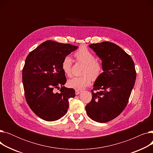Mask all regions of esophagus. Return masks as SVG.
Instances as JSON below:
<instances>
[{"mask_svg": "<svg viewBox=\"0 0 153 153\" xmlns=\"http://www.w3.org/2000/svg\"><path fill=\"white\" fill-rule=\"evenodd\" d=\"M81 92V91H80V90H78V89H76V95H78V94H79Z\"/></svg>", "mask_w": 153, "mask_h": 153, "instance_id": "esophagus-1", "label": "esophagus"}]
</instances>
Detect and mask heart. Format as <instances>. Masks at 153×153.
<instances>
[{
  "label": "heart",
  "mask_w": 153,
  "mask_h": 153,
  "mask_svg": "<svg viewBox=\"0 0 153 153\" xmlns=\"http://www.w3.org/2000/svg\"><path fill=\"white\" fill-rule=\"evenodd\" d=\"M74 57L76 61L84 64L82 70L81 76L74 77L69 79L68 84L70 87L76 89H82L89 85L92 79H97L103 71V66L102 62L96 58L95 54L87 48L82 46L75 52ZM73 61L69 56L64 58L61 62V69L66 76H72Z\"/></svg>",
  "instance_id": "b5f03b06"
}]
</instances>
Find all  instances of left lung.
Wrapping results in <instances>:
<instances>
[{
  "instance_id": "left-lung-1",
  "label": "left lung",
  "mask_w": 153,
  "mask_h": 153,
  "mask_svg": "<svg viewBox=\"0 0 153 153\" xmlns=\"http://www.w3.org/2000/svg\"><path fill=\"white\" fill-rule=\"evenodd\" d=\"M89 46L102 59L103 72L96 79L92 100L85 110L92 120L106 123L117 117L127 105L136 77L134 63L115 43L105 42Z\"/></svg>"
}]
</instances>
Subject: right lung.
Wrapping results in <instances>:
<instances>
[{
	"label": "right lung",
	"mask_w": 153,
	"mask_h": 153,
	"mask_svg": "<svg viewBox=\"0 0 153 153\" xmlns=\"http://www.w3.org/2000/svg\"><path fill=\"white\" fill-rule=\"evenodd\" d=\"M77 48L48 40L26 58L22 70L25 99L31 110L46 121H55L63 117L69 108V99L75 97L73 89L64 86L66 77L61 62ZM55 88L60 92L54 93Z\"/></svg>",
	"instance_id": "1"
}]
</instances>
